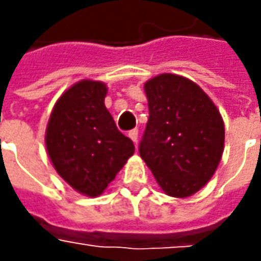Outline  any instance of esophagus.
I'll return each mask as SVG.
<instances>
[{
	"instance_id": "esophagus-1",
	"label": "esophagus",
	"mask_w": 261,
	"mask_h": 261,
	"mask_svg": "<svg viewBox=\"0 0 261 261\" xmlns=\"http://www.w3.org/2000/svg\"><path fill=\"white\" fill-rule=\"evenodd\" d=\"M127 135H129V138H130L135 144L138 142V129H132V130H129V134H127Z\"/></svg>"
}]
</instances>
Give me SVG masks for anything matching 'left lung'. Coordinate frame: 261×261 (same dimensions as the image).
I'll return each mask as SVG.
<instances>
[{"label": "left lung", "mask_w": 261, "mask_h": 261, "mask_svg": "<svg viewBox=\"0 0 261 261\" xmlns=\"http://www.w3.org/2000/svg\"><path fill=\"white\" fill-rule=\"evenodd\" d=\"M149 119L139 154L164 193L189 197L211 180L224 152V120L193 81L161 74L146 81Z\"/></svg>", "instance_id": "left-lung-1"}]
</instances>
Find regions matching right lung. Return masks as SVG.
<instances>
[{"label":"right lung","mask_w":261,"mask_h":261,"mask_svg":"<svg viewBox=\"0 0 261 261\" xmlns=\"http://www.w3.org/2000/svg\"><path fill=\"white\" fill-rule=\"evenodd\" d=\"M107 87L83 80L59 97L46 127V149L68 185L83 195H101L134 155V142L105 106Z\"/></svg>","instance_id":"add662e5"}]
</instances>
